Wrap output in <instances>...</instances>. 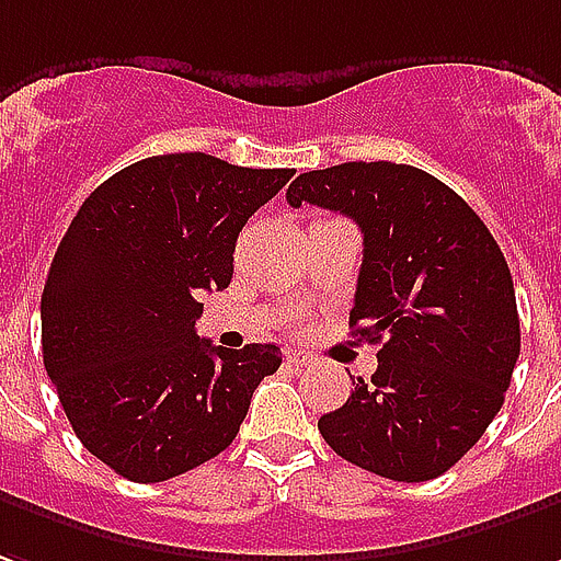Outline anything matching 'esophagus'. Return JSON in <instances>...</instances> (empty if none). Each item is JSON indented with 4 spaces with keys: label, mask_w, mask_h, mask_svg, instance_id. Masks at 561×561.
<instances>
[{
    "label": "esophagus",
    "mask_w": 561,
    "mask_h": 561,
    "mask_svg": "<svg viewBox=\"0 0 561 561\" xmlns=\"http://www.w3.org/2000/svg\"><path fill=\"white\" fill-rule=\"evenodd\" d=\"M285 364H291V367H297V370H307L312 362H309L304 352H294L291 348V352H285Z\"/></svg>",
    "instance_id": "esophagus-1"
}]
</instances>
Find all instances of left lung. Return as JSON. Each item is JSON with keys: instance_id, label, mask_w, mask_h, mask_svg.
Returning <instances> with one entry per match:
<instances>
[{"instance_id": "1", "label": "left lung", "mask_w": 561, "mask_h": 561, "mask_svg": "<svg viewBox=\"0 0 561 561\" xmlns=\"http://www.w3.org/2000/svg\"><path fill=\"white\" fill-rule=\"evenodd\" d=\"M288 203L362 227L348 324L382 343L379 367L319 419L324 444L364 471L425 483L449 471L499 416L519 358L507 261L465 199L407 163H340L297 175Z\"/></svg>"}]
</instances>
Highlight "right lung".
I'll list each match as a JSON object with an SVG mask.
<instances>
[{"label": "right lung", "instance_id": "add662e5", "mask_svg": "<svg viewBox=\"0 0 561 561\" xmlns=\"http://www.w3.org/2000/svg\"><path fill=\"white\" fill-rule=\"evenodd\" d=\"M294 170L160 154L96 187L42 291V355L90 456L133 483H163L233 444L279 346H213L199 294L233 279L237 237Z\"/></svg>", "mask_w": 561, "mask_h": 561}]
</instances>
